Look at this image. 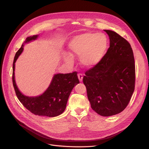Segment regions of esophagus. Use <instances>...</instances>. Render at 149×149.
<instances>
[{
    "label": "esophagus",
    "mask_w": 149,
    "mask_h": 149,
    "mask_svg": "<svg viewBox=\"0 0 149 149\" xmlns=\"http://www.w3.org/2000/svg\"><path fill=\"white\" fill-rule=\"evenodd\" d=\"M78 77L79 80V81H82L83 80V74L81 73H78Z\"/></svg>",
    "instance_id": "esophagus-1"
}]
</instances>
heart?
<instances>
[{"label":"heart","mask_w":149,"mask_h":149,"mask_svg":"<svg viewBox=\"0 0 149 149\" xmlns=\"http://www.w3.org/2000/svg\"><path fill=\"white\" fill-rule=\"evenodd\" d=\"M109 45V40L103 33L86 32L77 35L68 44L71 56H79L80 63L86 68L97 65L104 56ZM65 61L73 63V58L66 55Z\"/></svg>","instance_id":"obj_1"}]
</instances>
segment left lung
I'll use <instances>...</instances> for the list:
<instances>
[{"label":"left lung","instance_id":"1","mask_svg":"<svg viewBox=\"0 0 149 149\" xmlns=\"http://www.w3.org/2000/svg\"><path fill=\"white\" fill-rule=\"evenodd\" d=\"M110 46L102 60L85 72L83 83L92 109L102 116L120 113L135 89L136 70L130 43L112 30H104Z\"/></svg>","mask_w":149,"mask_h":149}]
</instances>
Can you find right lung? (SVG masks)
<instances>
[{
    "label": "right lung",
    "mask_w": 149,
    "mask_h": 149,
    "mask_svg": "<svg viewBox=\"0 0 149 149\" xmlns=\"http://www.w3.org/2000/svg\"><path fill=\"white\" fill-rule=\"evenodd\" d=\"M38 35L26 38L25 43L37 39ZM24 45L15 54L13 62L12 82L16 95L20 102L31 113L35 115L47 117L59 116L65 110L70 94L74 86L79 83L77 72L67 74H56L53 76L49 87L42 95L29 97L24 95L18 89L14 76L15 63L23 51Z\"/></svg>",
    "instance_id": "obj_1"
}]
</instances>
